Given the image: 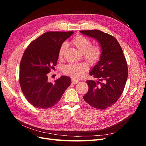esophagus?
Masks as SVG:
<instances>
[{"instance_id": "obj_1", "label": "esophagus", "mask_w": 146, "mask_h": 146, "mask_svg": "<svg viewBox=\"0 0 146 146\" xmlns=\"http://www.w3.org/2000/svg\"><path fill=\"white\" fill-rule=\"evenodd\" d=\"M71 82H72V84H77L79 82L78 81V80H75V79H72V80H71Z\"/></svg>"}]
</instances>
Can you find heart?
<instances>
[{
    "label": "heart",
    "instance_id": "b5f03b06",
    "mask_svg": "<svg viewBox=\"0 0 146 146\" xmlns=\"http://www.w3.org/2000/svg\"><path fill=\"white\" fill-rule=\"evenodd\" d=\"M78 50L82 53L84 58L91 64L97 63L100 60L102 55V48L98 44L91 45V41L83 35H77L72 41ZM68 44L64 42L61 44L59 52V58H62L67 48ZM88 67L86 64L83 63H72L65 66L62 71L66 74L74 78H82L88 71Z\"/></svg>",
    "mask_w": 146,
    "mask_h": 146
}]
</instances>
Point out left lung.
<instances>
[{"label": "left lung", "instance_id": "8db88e82", "mask_svg": "<svg viewBox=\"0 0 146 146\" xmlns=\"http://www.w3.org/2000/svg\"><path fill=\"white\" fill-rule=\"evenodd\" d=\"M80 32L98 40L102 48L100 61L90 72L99 81H86L89 90L83 99L92 107L104 110L115 104L123 92L128 77L127 61L120 44L111 35L99 30Z\"/></svg>", "mask_w": 146, "mask_h": 146}]
</instances>
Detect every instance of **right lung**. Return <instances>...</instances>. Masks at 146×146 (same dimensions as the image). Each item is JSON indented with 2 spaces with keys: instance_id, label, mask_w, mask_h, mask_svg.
<instances>
[{
  "instance_id": "add662e5",
  "label": "right lung",
  "mask_w": 146,
  "mask_h": 146,
  "mask_svg": "<svg viewBox=\"0 0 146 146\" xmlns=\"http://www.w3.org/2000/svg\"><path fill=\"white\" fill-rule=\"evenodd\" d=\"M74 32H48L30 43L19 66V83L25 98L33 107L47 109L61 99L70 85L69 77L48 82V74L57 64L60 48Z\"/></svg>"
}]
</instances>
